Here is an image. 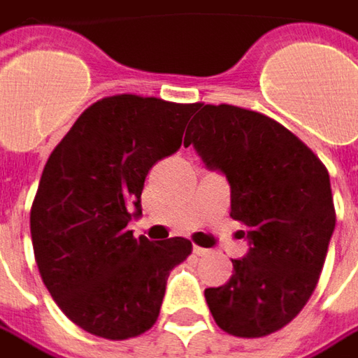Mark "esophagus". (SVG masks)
<instances>
[{
  "label": "esophagus",
  "mask_w": 358,
  "mask_h": 358,
  "mask_svg": "<svg viewBox=\"0 0 358 358\" xmlns=\"http://www.w3.org/2000/svg\"><path fill=\"white\" fill-rule=\"evenodd\" d=\"M194 255L196 257H206V255H210L208 248H202V246H194Z\"/></svg>",
  "instance_id": "1"
}]
</instances>
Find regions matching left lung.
<instances>
[{
    "label": "left lung",
    "mask_w": 358,
    "mask_h": 358,
    "mask_svg": "<svg viewBox=\"0 0 358 358\" xmlns=\"http://www.w3.org/2000/svg\"><path fill=\"white\" fill-rule=\"evenodd\" d=\"M184 146L230 184V216L250 242L224 287L204 296L232 336L276 333L308 303L319 282L336 212L329 170L276 120L230 103H198Z\"/></svg>",
    "instance_id": "8db88e82"
}]
</instances>
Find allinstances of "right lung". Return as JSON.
Returning <instances> with one entry per match:
<instances>
[{"mask_svg":"<svg viewBox=\"0 0 358 358\" xmlns=\"http://www.w3.org/2000/svg\"><path fill=\"white\" fill-rule=\"evenodd\" d=\"M198 103L116 94L92 103L50 154L29 212L39 274L68 319L110 341L150 331L186 238H136L150 168L182 146Z\"/></svg>","mask_w":358,"mask_h":358,"instance_id":"right-lung-1","label":"right lung"}]
</instances>
